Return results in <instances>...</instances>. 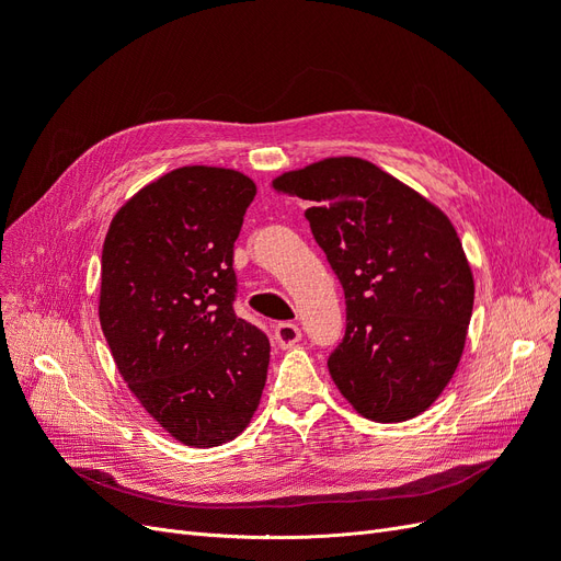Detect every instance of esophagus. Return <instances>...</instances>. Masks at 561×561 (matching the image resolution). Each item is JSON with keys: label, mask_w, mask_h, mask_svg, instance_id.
Listing matches in <instances>:
<instances>
[{"label": "esophagus", "mask_w": 561, "mask_h": 561, "mask_svg": "<svg viewBox=\"0 0 561 561\" xmlns=\"http://www.w3.org/2000/svg\"><path fill=\"white\" fill-rule=\"evenodd\" d=\"M274 336L280 348H290L301 339V328L295 325V322H280L274 330Z\"/></svg>", "instance_id": "1"}]
</instances>
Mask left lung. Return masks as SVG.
<instances>
[{"instance_id":"8db88e82","label":"left lung","mask_w":561,"mask_h":561,"mask_svg":"<svg viewBox=\"0 0 561 561\" xmlns=\"http://www.w3.org/2000/svg\"><path fill=\"white\" fill-rule=\"evenodd\" d=\"M274 186L311 203L304 215L344 287L346 334L328 358L336 388L371 421L428 410L461 360L474 299L447 215L353 157L311 163Z\"/></svg>"}]
</instances>
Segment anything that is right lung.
<instances>
[{
    "label": "right lung",
    "instance_id": "right-lung-1",
    "mask_svg": "<svg viewBox=\"0 0 561 561\" xmlns=\"http://www.w3.org/2000/svg\"><path fill=\"white\" fill-rule=\"evenodd\" d=\"M254 182L184 165L147 184L103 245L100 325L133 396L186 447H219L250 423L268 339L236 316L233 243Z\"/></svg>",
    "mask_w": 561,
    "mask_h": 561
}]
</instances>
